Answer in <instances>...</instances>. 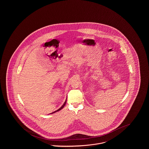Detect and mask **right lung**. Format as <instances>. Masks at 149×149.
<instances>
[{"instance_id": "add662e5", "label": "right lung", "mask_w": 149, "mask_h": 149, "mask_svg": "<svg viewBox=\"0 0 149 149\" xmlns=\"http://www.w3.org/2000/svg\"><path fill=\"white\" fill-rule=\"evenodd\" d=\"M66 101H65V103H64V104H63V106H62L61 107H60V108H59V109H57V111H55V112H52V113H55V112H58V111H60V110H61V109H63V108H64V106H65V104H66Z\"/></svg>"}]
</instances>
